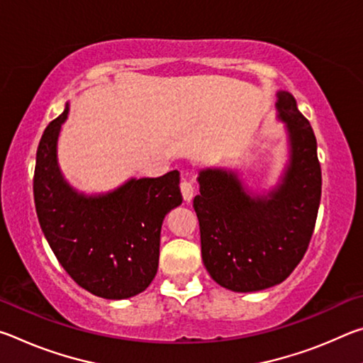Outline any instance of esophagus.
<instances>
[{
    "mask_svg": "<svg viewBox=\"0 0 363 363\" xmlns=\"http://www.w3.org/2000/svg\"><path fill=\"white\" fill-rule=\"evenodd\" d=\"M181 192H182L184 200H186V201L192 200V199H194V194H195V187H194L192 181L184 179V181L181 182Z\"/></svg>",
    "mask_w": 363,
    "mask_h": 363,
    "instance_id": "esophagus-1",
    "label": "esophagus"
}]
</instances>
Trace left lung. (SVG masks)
Listing matches in <instances>:
<instances>
[{
    "label": "left lung",
    "mask_w": 363,
    "mask_h": 363,
    "mask_svg": "<svg viewBox=\"0 0 363 363\" xmlns=\"http://www.w3.org/2000/svg\"><path fill=\"white\" fill-rule=\"evenodd\" d=\"M277 97L291 147L279 187L250 195L230 171L208 168L194 199L205 267L216 284L238 293L266 290L293 272L309 247L320 205L315 134L290 93L279 91Z\"/></svg>",
    "instance_id": "8db88e82"
}]
</instances>
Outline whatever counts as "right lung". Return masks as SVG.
Masks as SVG:
<instances>
[{"label": "right lung", "mask_w": 363, "mask_h": 363, "mask_svg": "<svg viewBox=\"0 0 363 363\" xmlns=\"http://www.w3.org/2000/svg\"><path fill=\"white\" fill-rule=\"evenodd\" d=\"M67 115L69 104L46 126L36 150L33 196L41 230L86 291L107 299L136 296L155 279L163 219L182 203L179 171L130 179L106 195L78 194L57 164Z\"/></svg>", "instance_id": "add662e5"}]
</instances>
